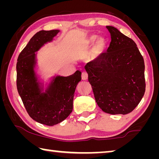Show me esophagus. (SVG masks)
Instances as JSON below:
<instances>
[{"label":"esophagus","mask_w":159,"mask_h":159,"mask_svg":"<svg viewBox=\"0 0 159 159\" xmlns=\"http://www.w3.org/2000/svg\"><path fill=\"white\" fill-rule=\"evenodd\" d=\"M88 74L86 73V72H83L82 73V79L83 80H86L88 79Z\"/></svg>","instance_id":"1"}]
</instances>
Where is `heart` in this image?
Returning a JSON list of instances; mask_svg holds the SVG:
<instances>
[{
    "instance_id": "b5f03b06",
    "label": "heart",
    "mask_w": 159,
    "mask_h": 159,
    "mask_svg": "<svg viewBox=\"0 0 159 159\" xmlns=\"http://www.w3.org/2000/svg\"><path fill=\"white\" fill-rule=\"evenodd\" d=\"M97 36H91L89 39L88 40V44H92L96 41ZM107 47V41L104 38H99L96 41L95 45L93 48V50L91 51L90 55V60H98L102 55L105 51Z\"/></svg>"
}]
</instances>
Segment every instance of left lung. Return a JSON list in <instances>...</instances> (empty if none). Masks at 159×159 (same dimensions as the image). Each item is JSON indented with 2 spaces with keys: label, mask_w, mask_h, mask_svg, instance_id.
Here are the masks:
<instances>
[{
  "label": "left lung",
  "mask_w": 159,
  "mask_h": 159,
  "mask_svg": "<svg viewBox=\"0 0 159 159\" xmlns=\"http://www.w3.org/2000/svg\"><path fill=\"white\" fill-rule=\"evenodd\" d=\"M111 41L106 52L85 66L95 101L110 114L133 111L145 92L144 61L135 43L107 26Z\"/></svg>",
  "instance_id": "8db88e82"
}]
</instances>
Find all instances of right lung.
Here are the masks:
<instances>
[{"mask_svg":"<svg viewBox=\"0 0 159 159\" xmlns=\"http://www.w3.org/2000/svg\"><path fill=\"white\" fill-rule=\"evenodd\" d=\"M59 32H37L19 55L17 62V88L26 111L34 120L49 126L63 121L71 114L75 90L81 80L79 70L69 76H55L45 92H42L34 71L35 52L52 41Z\"/></svg>","mask_w":159,"mask_h":159,"instance_id":"add662e5","label":"right lung"}]
</instances>
